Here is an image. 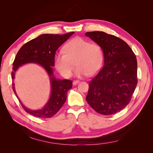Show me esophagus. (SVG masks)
I'll use <instances>...</instances> for the list:
<instances>
[{"label":"esophagus","instance_id":"1","mask_svg":"<svg viewBox=\"0 0 153 153\" xmlns=\"http://www.w3.org/2000/svg\"><path fill=\"white\" fill-rule=\"evenodd\" d=\"M78 83H80V81L79 80H74L73 82V85H76L77 84H78Z\"/></svg>","mask_w":153,"mask_h":153}]
</instances>
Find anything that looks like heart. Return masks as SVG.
<instances>
[{"mask_svg": "<svg viewBox=\"0 0 153 153\" xmlns=\"http://www.w3.org/2000/svg\"><path fill=\"white\" fill-rule=\"evenodd\" d=\"M77 66L75 75L78 77L94 75L102 66L103 52L101 46L91 43L81 37L71 39L64 45V51L54 55V65L62 76L70 77L74 68L73 61Z\"/></svg>", "mask_w": 153, "mask_h": 153, "instance_id": "obj_1", "label": "heart"}]
</instances>
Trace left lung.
Masks as SVG:
<instances>
[{"label": "left lung", "mask_w": 153, "mask_h": 153, "mask_svg": "<svg viewBox=\"0 0 153 153\" xmlns=\"http://www.w3.org/2000/svg\"><path fill=\"white\" fill-rule=\"evenodd\" d=\"M85 36L102 48L104 65L89 82L86 101L98 114L108 115L124 109L137 85V61L129 45L104 32H87Z\"/></svg>", "instance_id": "8db88e82"}]
</instances>
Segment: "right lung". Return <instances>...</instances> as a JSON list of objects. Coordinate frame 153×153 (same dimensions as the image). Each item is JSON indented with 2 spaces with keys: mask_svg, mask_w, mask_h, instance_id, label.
Segmentation results:
<instances>
[{
  "mask_svg": "<svg viewBox=\"0 0 153 153\" xmlns=\"http://www.w3.org/2000/svg\"><path fill=\"white\" fill-rule=\"evenodd\" d=\"M75 32L59 35L45 34L29 41L20 48L13 64L11 78H15V72L20 66L27 63H36L42 66L47 72L50 79L52 91L50 99L42 109L33 110L26 108L18 98L13 82V90L20 101L22 107L34 116L40 118H50L56 114L65 103L68 91L71 89L73 82L69 80H57L53 75L54 55L61 46Z\"/></svg>",
  "mask_w": 153,
  "mask_h": 153,
  "instance_id": "right-lung-1",
  "label": "right lung"
}]
</instances>
